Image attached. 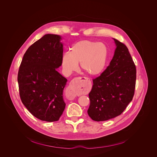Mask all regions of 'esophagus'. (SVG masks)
<instances>
[{"instance_id":"esophagus-1","label":"esophagus","mask_w":157,"mask_h":157,"mask_svg":"<svg viewBox=\"0 0 157 157\" xmlns=\"http://www.w3.org/2000/svg\"><path fill=\"white\" fill-rule=\"evenodd\" d=\"M89 81V79L86 77H78L73 78L67 87V95L72 98L78 94L86 92L88 91L87 82Z\"/></svg>"}]
</instances>
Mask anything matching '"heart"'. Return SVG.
Segmentation results:
<instances>
[{"mask_svg": "<svg viewBox=\"0 0 157 157\" xmlns=\"http://www.w3.org/2000/svg\"><path fill=\"white\" fill-rule=\"evenodd\" d=\"M108 56L109 49L105 44L82 40L72 45L70 52L63 55L62 67L66 74H70L80 63L84 72L90 76H97L105 69Z\"/></svg>", "mask_w": 157, "mask_h": 157, "instance_id": "1", "label": "heart"}]
</instances>
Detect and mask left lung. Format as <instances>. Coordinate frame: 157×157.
Returning <instances> with one entry per match:
<instances>
[{
    "label": "left lung",
    "instance_id": "8db88e82",
    "mask_svg": "<svg viewBox=\"0 0 157 157\" xmlns=\"http://www.w3.org/2000/svg\"><path fill=\"white\" fill-rule=\"evenodd\" d=\"M116 49L109 65L92 80L88 113L102 121L120 115L132 101L136 83V67L128 48L113 39Z\"/></svg>",
    "mask_w": 157,
    "mask_h": 157
}]
</instances>
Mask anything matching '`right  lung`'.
<instances>
[{
	"label": "right lung",
	"instance_id": "add662e5",
	"mask_svg": "<svg viewBox=\"0 0 157 157\" xmlns=\"http://www.w3.org/2000/svg\"><path fill=\"white\" fill-rule=\"evenodd\" d=\"M61 37L48 34L31 45L21 63L17 81L21 101L29 112L48 122L58 121L65 108L63 90L67 79L62 65Z\"/></svg>",
	"mask_w": 157,
	"mask_h": 157
}]
</instances>
